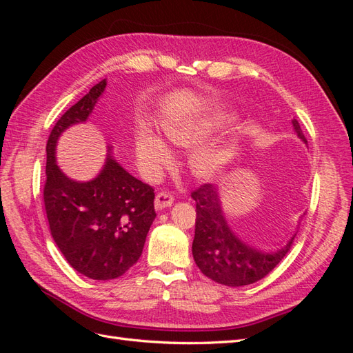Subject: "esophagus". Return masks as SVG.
Returning <instances> with one entry per match:
<instances>
[{"label":"esophagus","instance_id":"esophagus-1","mask_svg":"<svg viewBox=\"0 0 353 353\" xmlns=\"http://www.w3.org/2000/svg\"><path fill=\"white\" fill-rule=\"evenodd\" d=\"M172 203H174L172 196L166 193V191H160V193L154 199V208H156V210H163L169 206H172Z\"/></svg>","mask_w":353,"mask_h":353}]
</instances>
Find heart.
<instances>
[{
    "instance_id": "1",
    "label": "heart",
    "mask_w": 353,
    "mask_h": 353,
    "mask_svg": "<svg viewBox=\"0 0 353 353\" xmlns=\"http://www.w3.org/2000/svg\"><path fill=\"white\" fill-rule=\"evenodd\" d=\"M234 121V116L225 110L216 109L199 117L170 122L165 126V134L170 143L179 147H191L206 140L213 132L227 126ZM137 160L143 172L148 176H156L163 168L172 162V153L168 144L150 128H140L135 143ZM228 163V154L223 150H199L190 159V168L199 178H216L222 174Z\"/></svg>"
}]
</instances>
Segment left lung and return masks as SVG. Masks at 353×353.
<instances>
[{
  "instance_id": "left-lung-1",
  "label": "left lung",
  "mask_w": 353,
  "mask_h": 353,
  "mask_svg": "<svg viewBox=\"0 0 353 353\" xmlns=\"http://www.w3.org/2000/svg\"><path fill=\"white\" fill-rule=\"evenodd\" d=\"M292 123L297 137L306 144L301 125L296 119ZM191 197L196 200L197 212L193 258L200 271L218 284L240 287L262 280L283 261L293 245L297 230L279 249L271 252L243 241L231 230L222 210L219 191L212 184L201 185L193 191Z\"/></svg>"
}]
</instances>
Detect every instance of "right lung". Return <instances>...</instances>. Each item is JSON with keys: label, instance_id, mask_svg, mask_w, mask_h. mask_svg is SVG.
I'll return each instance as SVG.
<instances>
[{"label": "right lung", "instance_id": "obj_1", "mask_svg": "<svg viewBox=\"0 0 353 353\" xmlns=\"http://www.w3.org/2000/svg\"><path fill=\"white\" fill-rule=\"evenodd\" d=\"M108 82L103 79L63 114L47 141L44 205L51 236L73 270L91 280H113L131 268L156 218L154 190L116 162L113 148L100 174L74 181L57 165V141L88 121Z\"/></svg>", "mask_w": 353, "mask_h": 353}]
</instances>
